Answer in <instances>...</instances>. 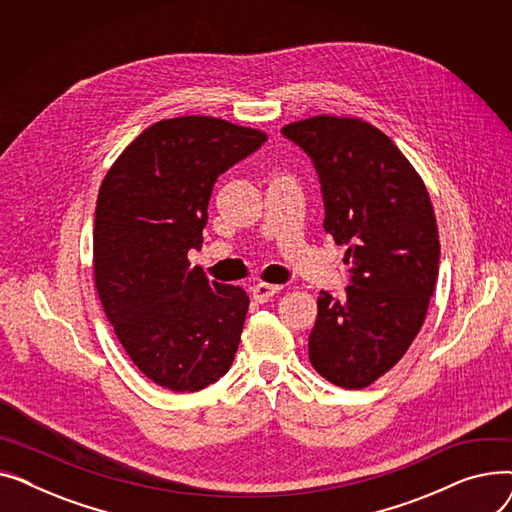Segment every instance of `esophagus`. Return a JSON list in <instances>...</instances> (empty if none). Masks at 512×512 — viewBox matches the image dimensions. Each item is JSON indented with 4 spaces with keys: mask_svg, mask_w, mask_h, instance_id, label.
<instances>
[{
    "mask_svg": "<svg viewBox=\"0 0 512 512\" xmlns=\"http://www.w3.org/2000/svg\"><path fill=\"white\" fill-rule=\"evenodd\" d=\"M282 290V286H278V284H265V282H259V284H255L253 286V301L255 303H267L270 301L274 294H278Z\"/></svg>",
    "mask_w": 512,
    "mask_h": 512,
    "instance_id": "esophagus-1",
    "label": "esophagus"
}]
</instances>
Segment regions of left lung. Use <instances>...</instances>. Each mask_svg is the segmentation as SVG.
<instances>
[{
	"label": "left lung",
	"instance_id": "8db88e82",
	"mask_svg": "<svg viewBox=\"0 0 512 512\" xmlns=\"http://www.w3.org/2000/svg\"><path fill=\"white\" fill-rule=\"evenodd\" d=\"M282 132L313 159L324 228L348 247L353 274L342 301L319 292L309 361L328 382L361 390L402 359L425 321L440 261L434 207L411 161L361 118L313 116Z\"/></svg>",
	"mask_w": 512,
	"mask_h": 512
}]
</instances>
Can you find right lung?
Here are the masks:
<instances>
[{"label": "right lung", "instance_id": "1", "mask_svg": "<svg viewBox=\"0 0 512 512\" xmlns=\"http://www.w3.org/2000/svg\"><path fill=\"white\" fill-rule=\"evenodd\" d=\"M267 141L257 128L180 116L145 128L105 174L93 228L103 311L130 361L172 392H197L230 369L249 311L240 286L191 267L220 174Z\"/></svg>", "mask_w": 512, "mask_h": 512}]
</instances>
